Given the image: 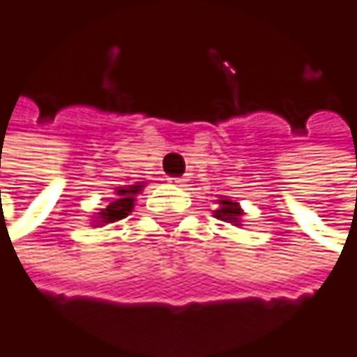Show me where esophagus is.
Listing matches in <instances>:
<instances>
[{
	"label": "esophagus",
	"mask_w": 357,
	"mask_h": 357,
	"mask_svg": "<svg viewBox=\"0 0 357 357\" xmlns=\"http://www.w3.org/2000/svg\"><path fill=\"white\" fill-rule=\"evenodd\" d=\"M169 181H172V183H176V185H183L188 179L185 178H169Z\"/></svg>",
	"instance_id": "esophagus-1"
}]
</instances>
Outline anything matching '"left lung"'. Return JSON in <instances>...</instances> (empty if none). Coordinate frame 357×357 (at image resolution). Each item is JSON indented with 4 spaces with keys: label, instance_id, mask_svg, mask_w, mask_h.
Instances as JSON below:
<instances>
[{
    "label": "left lung",
    "instance_id": "obj_1",
    "mask_svg": "<svg viewBox=\"0 0 357 357\" xmlns=\"http://www.w3.org/2000/svg\"><path fill=\"white\" fill-rule=\"evenodd\" d=\"M242 208L238 206V202H231V200H219V208L215 211V217L221 219V221H227V223H240V217H242Z\"/></svg>",
    "mask_w": 357,
    "mask_h": 357
}]
</instances>
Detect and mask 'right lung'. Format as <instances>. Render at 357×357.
<instances>
[{
  "mask_svg": "<svg viewBox=\"0 0 357 357\" xmlns=\"http://www.w3.org/2000/svg\"><path fill=\"white\" fill-rule=\"evenodd\" d=\"M140 190V185H130V188H126V190H119V198L115 200V202H111L107 208H101V213H97L99 217V223H113V221H119V219H123L130 211H132V206H134V194Z\"/></svg>",
  "mask_w": 357,
  "mask_h": 357,
  "instance_id": "add662e5",
  "label": "right lung"
}]
</instances>
